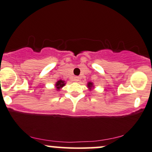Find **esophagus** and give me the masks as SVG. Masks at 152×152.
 Masks as SVG:
<instances>
[{"instance_id": "esophagus-1", "label": "esophagus", "mask_w": 152, "mask_h": 152, "mask_svg": "<svg viewBox=\"0 0 152 152\" xmlns=\"http://www.w3.org/2000/svg\"><path fill=\"white\" fill-rule=\"evenodd\" d=\"M74 80V81L78 82V81H79V77H78V76H75Z\"/></svg>"}]
</instances>
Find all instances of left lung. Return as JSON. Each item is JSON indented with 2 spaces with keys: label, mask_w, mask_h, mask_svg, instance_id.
I'll use <instances>...</instances> for the list:
<instances>
[{
  "label": "left lung",
  "mask_w": 152,
  "mask_h": 152,
  "mask_svg": "<svg viewBox=\"0 0 152 152\" xmlns=\"http://www.w3.org/2000/svg\"><path fill=\"white\" fill-rule=\"evenodd\" d=\"M87 87H88V88L89 89V91H91L92 89H94V83H92V82H88V83H87Z\"/></svg>",
  "instance_id": "1"
}]
</instances>
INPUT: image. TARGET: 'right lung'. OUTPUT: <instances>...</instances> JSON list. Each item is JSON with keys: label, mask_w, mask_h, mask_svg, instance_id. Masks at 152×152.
I'll list each match as a JSON object with an SVG mask.
<instances>
[{"label": "right lung", "mask_w": 152, "mask_h": 152, "mask_svg": "<svg viewBox=\"0 0 152 152\" xmlns=\"http://www.w3.org/2000/svg\"><path fill=\"white\" fill-rule=\"evenodd\" d=\"M66 82L64 80H58L56 83H55V88L56 91H60L61 88H63V86H65Z\"/></svg>", "instance_id": "1"}]
</instances>
